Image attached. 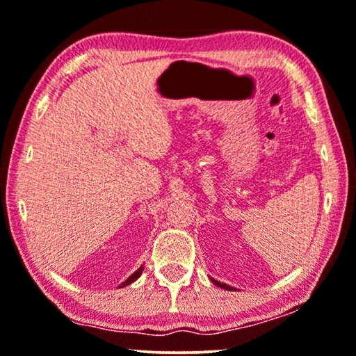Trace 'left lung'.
I'll return each mask as SVG.
<instances>
[{
  "mask_svg": "<svg viewBox=\"0 0 356 356\" xmlns=\"http://www.w3.org/2000/svg\"><path fill=\"white\" fill-rule=\"evenodd\" d=\"M211 281H212V283H214L216 286H219V288H224V289H227V291H233V288H232V286H229V284H224V283H220V281H216V280H212V278H211Z\"/></svg>",
  "mask_w": 356,
  "mask_h": 356,
  "instance_id": "8db88e82",
  "label": "left lung"
}]
</instances>
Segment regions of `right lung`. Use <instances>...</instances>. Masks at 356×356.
Instances as JSON below:
<instances>
[{"instance_id":"1","label":"right lung","mask_w":356,"mask_h":356,"mask_svg":"<svg viewBox=\"0 0 356 356\" xmlns=\"http://www.w3.org/2000/svg\"><path fill=\"white\" fill-rule=\"evenodd\" d=\"M142 272H144V267H140L139 270H137V272H136V273H132V275H131V277H129V278H127V280L124 281V283H121V284H120V288H123V286H127V284H131V283H132V281H136L137 278H139V277H140V273H142Z\"/></svg>"}]
</instances>
